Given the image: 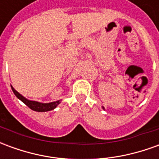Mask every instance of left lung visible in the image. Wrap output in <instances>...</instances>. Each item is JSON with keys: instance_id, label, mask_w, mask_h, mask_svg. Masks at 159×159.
Segmentation results:
<instances>
[{"instance_id": "obj_1", "label": "left lung", "mask_w": 159, "mask_h": 159, "mask_svg": "<svg viewBox=\"0 0 159 159\" xmlns=\"http://www.w3.org/2000/svg\"><path fill=\"white\" fill-rule=\"evenodd\" d=\"M103 109H104V107H103Z\"/></svg>"}]
</instances>
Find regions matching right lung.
I'll list each match as a JSON object with an SVG mask.
<instances>
[{
	"mask_svg": "<svg viewBox=\"0 0 159 159\" xmlns=\"http://www.w3.org/2000/svg\"><path fill=\"white\" fill-rule=\"evenodd\" d=\"M12 87V86H11ZM12 92L14 93L16 97L21 100L22 102L25 104L26 106L30 107L31 110L36 111H40V112H44V111H48L53 110L54 108L57 107L58 105L60 104L61 100H57L54 102H51V103H41V102H37V101H33V100H27L26 98L23 96L22 94H20L19 92H17L12 87Z\"/></svg>",
	"mask_w": 159,
	"mask_h": 159,
	"instance_id": "1",
	"label": "right lung"
}]
</instances>
